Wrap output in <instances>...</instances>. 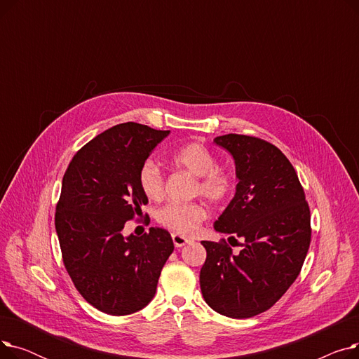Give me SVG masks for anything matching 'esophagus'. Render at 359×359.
Instances as JSON below:
<instances>
[{"instance_id":"esophagus-1","label":"esophagus","mask_w":359,"mask_h":359,"mask_svg":"<svg viewBox=\"0 0 359 359\" xmlns=\"http://www.w3.org/2000/svg\"><path fill=\"white\" fill-rule=\"evenodd\" d=\"M172 238H173V243H175V246H176V248H183L184 244H186L187 241H189V240H187L186 237L179 236V234H173V236H172Z\"/></svg>"}]
</instances>
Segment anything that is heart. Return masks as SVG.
<instances>
[{"label":"heart","mask_w":359,"mask_h":359,"mask_svg":"<svg viewBox=\"0 0 359 359\" xmlns=\"http://www.w3.org/2000/svg\"><path fill=\"white\" fill-rule=\"evenodd\" d=\"M176 167L195 176L194 195H201L211 203L229 201L236 191V179L227 170L218 167L217 157L205 145L189 142L180 147L172 156ZM138 183L142 194L153 201H158L164 194V175L154 161H145L138 172ZM206 218L205 206L199 202L167 203L156 214V219L163 227L180 236L196 231Z\"/></svg>","instance_id":"obj_1"}]
</instances>
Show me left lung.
I'll list each match as a JSON object with an SVG mask.
<instances>
[{
    "mask_svg": "<svg viewBox=\"0 0 359 359\" xmlns=\"http://www.w3.org/2000/svg\"><path fill=\"white\" fill-rule=\"evenodd\" d=\"M214 142L230 151L238 179L214 227L242 250L233 254L225 238L202 241L201 291L217 313L249 318L269 310L299 275L311 241L310 208L295 168L278 147L238 134Z\"/></svg>",
    "mask_w": 359,
    "mask_h": 359,
    "instance_id": "1",
    "label": "left lung"
}]
</instances>
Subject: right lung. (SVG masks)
<instances>
[{
	"label": "right lung",
	"mask_w": 359,
	"mask_h": 359,
	"mask_svg": "<svg viewBox=\"0 0 359 359\" xmlns=\"http://www.w3.org/2000/svg\"><path fill=\"white\" fill-rule=\"evenodd\" d=\"M168 134L135 122L116 125L80 148L64 175L55 212L64 266L81 297L106 314L144 309L175 250L160 227L123 236L126 221L148 203L140 168Z\"/></svg>",
	"instance_id": "1"
}]
</instances>
